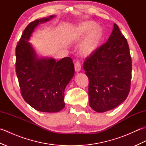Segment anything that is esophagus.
Masks as SVG:
<instances>
[{"label":"esophagus","mask_w":146,"mask_h":146,"mask_svg":"<svg viewBox=\"0 0 146 146\" xmlns=\"http://www.w3.org/2000/svg\"><path fill=\"white\" fill-rule=\"evenodd\" d=\"M82 69V67H81V64L79 63V62H76L75 64V70L76 72H79V71L81 70Z\"/></svg>","instance_id":"esophagus-1"}]
</instances>
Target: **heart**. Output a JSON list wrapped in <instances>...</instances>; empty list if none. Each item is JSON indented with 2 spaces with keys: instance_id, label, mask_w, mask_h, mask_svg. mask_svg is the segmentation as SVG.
I'll return each mask as SVG.
<instances>
[{
  "instance_id": "heart-1",
  "label": "heart",
  "mask_w": 146,
  "mask_h": 146,
  "mask_svg": "<svg viewBox=\"0 0 146 146\" xmlns=\"http://www.w3.org/2000/svg\"><path fill=\"white\" fill-rule=\"evenodd\" d=\"M86 35L80 48V53L85 57L92 55L97 49L103 36V29L94 22H85L76 27L74 36L81 38Z\"/></svg>"
}]
</instances>
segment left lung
<instances>
[{"label": "left lung", "mask_w": 146, "mask_h": 146, "mask_svg": "<svg viewBox=\"0 0 146 146\" xmlns=\"http://www.w3.org/2000/svg\"><path fill=\"white\" fill-rule=\"evenodd\" d=\"M83 69L88 77L90 106L97 112L117 107L131 88L132 60L127 41L113 24L107 41L86 59Z\"/></svg>", "instance_id": "8db88e82"}]
</instances>
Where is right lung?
<instances>
[{
    "label": "right lung",
    "instance_id": "add662e5",
    "mask_svg": "<svg viewBox=\"0 0 146 146\" xmlns=\"http://www.w3.org/2000/svg\"><path fill=\"white\" fill-rule=\"evenodd\" d=\"M54 17L52 15L31 23L15 49V68L22 96L30 106L42 112H58L64 107V89L75 74L71 58L56 61L53 58L40 57L29 42L39 24Z\"/></svg>",
    "mask_w": 146,
    "mask_h": 146
}]
</instances>
